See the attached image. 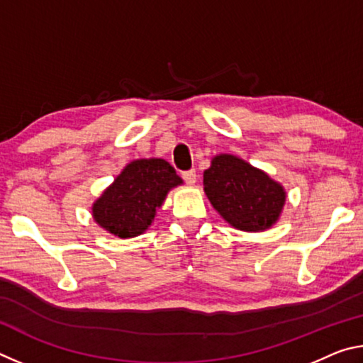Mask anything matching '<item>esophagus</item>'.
Masks as SVG:
<instances>
[{
    "label": "esophagus",
    "mask_w": 363,
    "mask_h": 363,
    "mask_svg": "<svg viewBox=\"0 0 363 363\" xmlns=\"http://www.w3.org/2000/svg\"><path fill=\"white\" fill-rule=\"evenodd\" d=\"M182 179L186 181L189 186H194V184L196 182V173L195 169H190V171H184L182 173Z\"/></svg>",
    "instance_id": "obj_1"
}]
</instances>
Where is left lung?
Instances as JSON below:
<instances>
[{
	"label": "left lung",
	"instance_id": "8db88e82",
	"mask_svg": "<svg viewBox=\"0 0 363 363\" xmlns=\"http://www.w3.org/2000/svg\"><path fill=\"white\" fill-rule=\"evenodd\" d=\"M203 189L220 216L238 230L272 227L284 210L286 194L279 182L245 160L220 153L203 173Z\"/></svg>",
	"mask_w": 363,
	"mask_h": 363
}]
</instances>
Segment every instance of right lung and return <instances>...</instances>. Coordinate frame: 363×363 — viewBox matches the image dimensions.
<instances>
[{
	"label": "right lung",
	"instance_id": "obj_1",
	"mask_svg": "<svg viewBox=\"0 0 363 363\" xmlns=\"http://www.w3.org/2000/svg\"><path fill=\"white\" fill-rule=\"evenodd\" d=\"M181 184L167 160H134L94 201L93 218L116 237H138L152 224L169 190Z\"/></svg>",
	"mask_w": 363,
	"mask_h": 363
}]
</instances>
